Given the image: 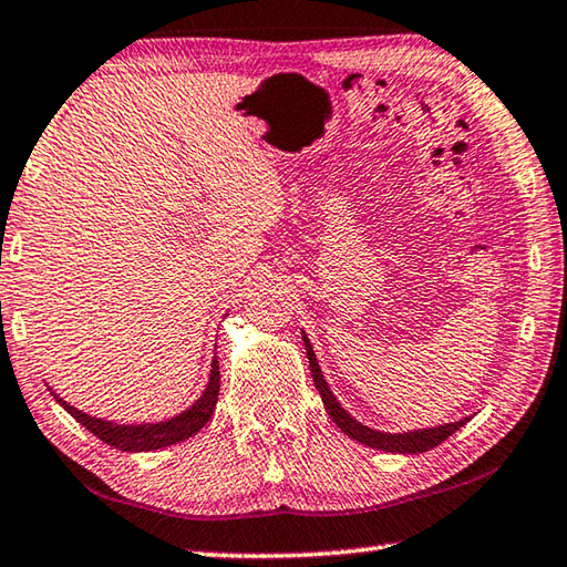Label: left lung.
<instances>
[{"instance_id": "obj_1", "label": "left lung", "mask_w": 567, "mask_h": 567, "mask_svg": "<svg viewBox=\"0 0 567 567\" xmlns=\"http://www.w3.org/2000/svg\"><path fill=\"white\" fill-rule=\"evenodd\" d=\"M302 344H305L307 360H310V372H312L315 388H318V392H320L324 410H328V415L332 417L334 425H338L344 435L358 440V443H362V445L375 447V450H385V453H400V455L427 453V450L437 447L440 443H443V440H447L450 435L455 433V430L463 427L465 422L470 420V417H465V420L445 422V425H435V427L408 430V433H382V430L362 425V422L354 420L350 412L340 405V400L332 395L328 380H324L320 364H318V354H315L310 338H307L305 330H302Z\"/></svg>"}]
</instances>
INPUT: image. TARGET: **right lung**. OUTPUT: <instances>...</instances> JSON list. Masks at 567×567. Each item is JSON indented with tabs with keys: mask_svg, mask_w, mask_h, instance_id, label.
I'll use <instances>...</instances> for the list:
<instances>
[{
	"mask_svg": "<svg viewBox=\"0 0 567 567\" xmlns=\"http://www.w3.org/2000/svg\"><path fill=\"white\" fill-rule=\"evenodd\" d=\"M47 390L52 392L54 400L60 402V405L70 412L80 425L87 427L94 437L102 440V443L117 447L122 453H150V450L185 443V440L197 435L199 430L207 425L209 417H213L217 395H219V362L215 354L203 395L192 402L187 410H182L177 415H172L167 420H157V422H114V420L94 417V415H87L84 410L70 405L64 398H60V392H56L52 385H47Z\"/></svg>",
	"mask_w": 567,
	"mask_h": 567,
	"instance_id": "add662e5",
	"label": "right lung"
}]
</instances>
